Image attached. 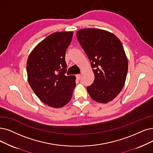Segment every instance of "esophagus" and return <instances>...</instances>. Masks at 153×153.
<instances>
[{
  "label": "esophagus",
  "mask_w": 153,
  "mask_h": 153,
  "mask_svg": "<svg viewBox=\"0 0 153 153\" xmlns=\"http://www.w3.org/2000/svg\"><path fill=\"white\" fill-rule=\"evenodd\" d=\"M76 77L77 78V80H80V78H81V75H76Z\"/></svg>",
  "instance_id": "34e87169"
}]
</instances>
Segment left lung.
Returning a JSON list of instances; mask_svg holds the SVG:
<instances>
[{"mask_svg": "<svg viewBox=\"0 0 153 153\" xmlns=\"http://www.w3.org/2000/svg\"><path fill=\"white\" fill-rule=\"evenodd\" d=\"M76 36L95 75L94 83L87 87L90 96L99 103L112 101L123 89L128 70L120 41L113 33L95 28L79 30Z\"/></svg>", "mask_w": 153, "mask_h": 153, "instance_id": "left-lung-1", "label": "left lung"}]
</instances>
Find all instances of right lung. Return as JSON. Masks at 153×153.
<instances>
[{"instance_id":"add662e5","label":"right lung","mask_w":153,"mask_h":153,"mask_svg":"<svg viewBox=\"0 0 153 153\" xmlns=\"http://www.w3.org/2000/svg\"><path fill=\"white\" fill-rule=\"evenodd\" d=\"M73 32H56L48 36L30 52L26 70L29 84L45 104L60 108L68 103L76 85L75 76H66L65 54Z\"/></svg>"}]
</instances>
